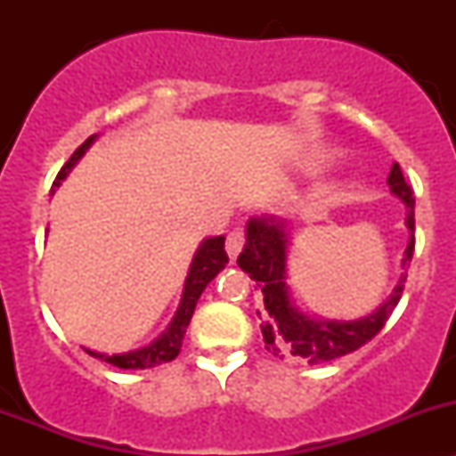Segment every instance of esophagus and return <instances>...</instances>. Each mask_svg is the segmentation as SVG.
<instances>
[{"label":"esophagus","instance_id":"34e87169","mask_svg":"<svg viewBox=\"0 0 456 456\" xmlns=\"http://www.w3.org/2000/svg\"><path fill=\"white\" fill-rule=\"evenodd\" d=\"M242 245H245V233L242 232H232L227 236V254L232 260H236L238 254L242 251Z\"/></svg>","mask_w":456,"mask_h":456}]
</instances>
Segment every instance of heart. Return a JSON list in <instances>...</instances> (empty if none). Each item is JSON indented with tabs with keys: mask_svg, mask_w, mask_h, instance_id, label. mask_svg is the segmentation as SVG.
I'll return each instance as SVG.
<instances>
[{
	"mask_svg": "<svg viewBox=\"0 0 456 456\" xmlns=\"http://www.w3.org/2000/svg\"><path fill=\"white\" fill-rule=\"evenodd\" d=\"M333 159V151H322L320 154V163H326V160Z\"/></svg>",
	"mask_w": 456,
	"mask_h": 456,
	"instance_id": "obj_1",
	"label": "heart"
}]
</instances>
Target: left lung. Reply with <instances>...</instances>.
<instances>
[{
  "mask_svg": "<svg viewBox=\"0 0 456 456\" xmlns=\"http://www.w3.org/2000/svg\"><path fill=\"white\" fill-rule=\"evenodd\" d=\"M390 194L397 196L406 205L408 247L402 257V275L386 302L375 311L357 320H326L305 314L289 289V245L291 229L287 220L278 216H257L247 223V242L238 256V266L254 280L257 291L262 293V309L257 317L262 320V338L265 348L280 360H297L306 364H326L330 360L348 355L370 342L402 297L406 269L411 266L415 251V199L411 185L403 178L402 167L393 163L388 174Z\"/></svg>",
  "mask_w": 456,
  "mask_h": 456,
  "instance_id": "1",
  "label": "left lung"
}]
</instances>
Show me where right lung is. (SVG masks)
<instances>
[{"mask_svg": "<svg viewBox=\"0 0 456 456\" xmlns=\"http://www.w3.org/2000/svg\"><path fill=\"white\" fill-rule=\"evenodd\" d=\"M96 141V134L90 136L75 154L70 156L66 165L61 167V172L57 174L53 183V190L50 194H54L59 185L66 181L68 174L72 172L77 163L81 160V156L90 150L92 142ZM229 262L227 251H224V236H214V238H205L200 242V247L196 249L194 257H191L190 271H187L185 278V287H183V296H181V305H178L176 314H174L172 322H169L167 329L150 342L147 346L136 348V351H127V353H114V355H108V353H96L86 348L92 357H99L101 362H108V364L117 366V369H126V370H142V369H154V366L167 364V362L176 360L178 353H181L183 346V338L187 333V326H190L191 315H194L196 302H199L200 293L205 291L207 284L224 269V265Z\"/></svg>", "mask_w": 456, "mask_h": 456, "instance_id": "right-lung-1", "label": "right lung"}]
</instances>
